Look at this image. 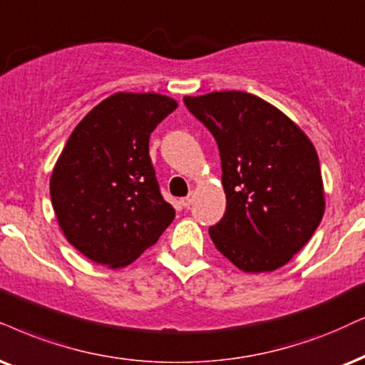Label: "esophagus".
<instances>
[{
  "instance_id": "1",
  "label": "esophagus",
  "mask_w": 365,
  "mask_h": 365,
  "mask_svg": "<svg viewBox=\"0 0 365 365\" xmlns=\"http://www.w3.org/2000/svg\"><path fill=\"white\" fill-rule=\"evenodd\" d=\"M193 198H195V193L190 192L185 198H182V205L187 207V209H188V207H190V205L193 204Z\"/></svg>"
}]
</instances>
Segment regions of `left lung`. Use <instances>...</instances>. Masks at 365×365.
<instances>
[{
    "label": "left lung",
    "instance_id": "left-lung-1",
    "mask_svg": "<svg viewBox=\"0 0 365 365\" xmlns=\"http://www.w3.org/2000/svg\"><path fill=\"white\" fill-rule=\"evenodd\" d=\"M219 146L227 198L209 229L217 251L246 273L284 266L325 210L315 146L279 109L241 91L183 98Z\"/></svg>",
    "mask_w": 365,
    "mask_h": 365
}]
</instances>
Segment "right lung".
Wrapping results in <instances>:
<instances>
[{"label":"right lung","mask_w":365,"mask_h":365,"mask_svg":"<svg viewBox=\"0 0 365 365\" xmlns=\"http://www.w3.org/2000/svg\"><path fill=\"white\" fill-rule=\"evenodd\" d=\"M177 106L155 92H118L68 138L50 178V197L67 241L91 261L131 264L172 224L175 210L161 197L148 146Z\"/></svg>","instance_id":"obj_1"}]
</instances>
